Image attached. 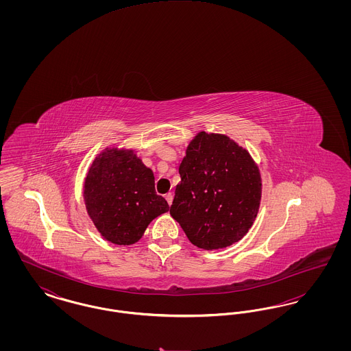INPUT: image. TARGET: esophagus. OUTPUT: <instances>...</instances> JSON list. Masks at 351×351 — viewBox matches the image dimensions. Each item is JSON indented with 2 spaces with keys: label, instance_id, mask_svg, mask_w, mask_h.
<instances>
[{
  "label": "esophagus",
  "instance_id": "1",
  "mask_svg": "<svg viewBox=\"0 0 351 351\" xmlns=\"http://www.w3.org/2000/svg\"><path fill=\"white\" fill-rule=\"evenodd\" d=\"M165 197H166V200H167L168 205H171L172 200H173V195H172V193H167Z\"/></svg>",
  "mask_w": 351,
  "mask_h": 351
}]
</instances>
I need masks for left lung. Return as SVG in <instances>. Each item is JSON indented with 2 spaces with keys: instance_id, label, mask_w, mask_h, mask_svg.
Returning a JSON list of instances; mask_svg holds the SVG:
<instances>
[{
  "instance_id": "8db88e82",
  "label": "left lung",
  "mask_w": 351,
  "mask_h": 351,
  "mask_svg": "<svg viewBox=\"0 0 351 351\" xmlns=\"http://www.w3.org/2000/svg\"><path fill=\"white\" fill-rule=\"evenodd\" d=\"M169 215L188 239L204 250L242 239L261 205V172L249 151L223 134L200 132L180 163Z\"/></svg>"
}]
</instances>
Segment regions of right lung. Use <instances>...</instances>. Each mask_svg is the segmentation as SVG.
<instances>
[{"instance_id":"add662e5","label":"right lung","mask_w":351,"mask_h":351,"mask_svg":"<svg viewBox=\"0 0 351 351\" xmlns=\"http://www.w3.org/2000/svg\"><path fill=\"white\" fill-rule=\"evenodd\" d=\"M88 216L104 239L121 246L138 242L154 218L168 212L155 178L134 150L106 147L84 180Z\"/></svg>"}]
</instances>
